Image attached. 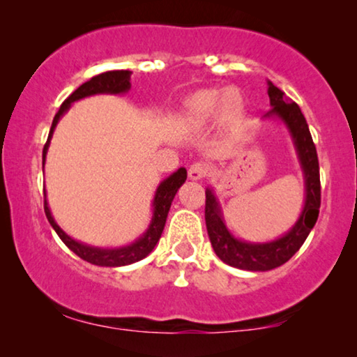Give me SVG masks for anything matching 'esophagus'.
I'll use <instances>...</instances> for the list:
<instances>
[{
	"label": "esophagus",
	"instance_id": "1",
	"mask_svg": "<svg viewBox=\"0 0 357 357\" xmlns=\"http://www.w3.org/2000/svg\"><path fill=\"white\" fill-rule=\"evenodd\" d=\"M206 172H208L206 165H204L203 162H195L190 165L188 177H190V180H202L204 175H206Z\"/></svg>",
	"mask_w": 357,
	"mask_h": 357
}]
</instances>
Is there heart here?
<instances>
[{
	"mask_svg": "<svg viewBox=\"0 0 357 357\" xmlns=\"http://www.w3.org/2000/svg\"><path fill=\"white\" fill-rule=\"evenodd\" d=\"M242 107L241 96L234 89H206L192 96L187 102V116L193 123H206L213 120L219 112L224 116L236 115Z\"/></svg>",
	"mask_w": 357,
	"mask_h": 357,
	"instance_id": "obj_1",
	"label": "heart"
}]
</instances>
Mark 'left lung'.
Listing matches in <instances>:
<instances>
[{"mask_svg":"<svg viewBox=\"0 0 357 357\" xmlns=\"http://www.w3.org/2000/svg\"><path fill=\"white\" fill-rule=\"evenodd\" d=\"M268 96L271 109L263 119L280 120L289 131L294 143L297 158L304 174L305 202L302 213L284 236L270 242H247L234 237L224 222L221 204H219L213 188H206V206L204 219L209 241L216 255L224 263L238 270L268 271L278 268L289 260L302 247L314 229L320 209V169L314 141H312L309 125L302 115L299 105L284 96V92L268 81Z\"/></svg>","mask_w":357,"mask_h":357,"instance_id":"1","label":"left lung"}]
</instances>
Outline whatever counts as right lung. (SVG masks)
<instances>
[{
  "label": "right lung",
  "mask_w": 357,
  "mask_h": 357,
  "mask_svg": "<svg viewBox=\"0 0 357 357\" xmlns=\"http://www.w3.org/2000/svg\"><path fill=\"white\" fill-rule=\"evenodd\" d=\"M130 77H131V71H126V70L107 71V73H102L99 76L91 77L89 81L77 87V89L73 92L65 102H63L60 110H58V114L55 115V119H53L50 133H48V139L45 146H43L42 164L45 165L47 151H48V146H50L53 131H55L61 116L70 110L73 102L81 100L84 99V97H91L96 94H114V96L125 94V92H128L131 87ZM185 180H187V169L180 167L178 170H175L172 175H169L167 178H164L162 182L159 183V187L154 193L153 219H151L149 227L146 229V232H143V236H139L135 242H131L130 245H123V247H115V248L92 247L79 241H75V238L68 236V234L58 226L56 221L52 216L50 206H48V202H47L45 188H43V208H45V216L48 219V222H50V226L55 229L58 237H60L63 243H65L71 252H75L77 257L97 266H110V268L125 266V265H131V263L143 260L144 257H148L149 253L153 252L155 243L159 242L160 236H162L170 204H172L175 195H177L178 188L185 183Z\"/></svg>",
  "instance_id": "1"
}]
</instances>
